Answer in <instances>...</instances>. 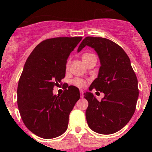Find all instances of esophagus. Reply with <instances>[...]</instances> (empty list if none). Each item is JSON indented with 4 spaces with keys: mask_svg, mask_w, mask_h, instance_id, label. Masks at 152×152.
Here are the masks:
<instances>
[{
    "mask_svg": "<svg viewBox=\"0 0 152 152\" xmlns=\"http://www.w3.org/2000/svg\"><path fill=\"white\" fill-rule=\"evenodd\" d=\"M80 96H81V98L84 97V92L82 91V90H81L80 91Z\"/></svg>",
    "mask_w": 152,
    "mask_h": 152,
    "instance_id": "obj_1",
    "label": "esophagus"
}]
</instances>
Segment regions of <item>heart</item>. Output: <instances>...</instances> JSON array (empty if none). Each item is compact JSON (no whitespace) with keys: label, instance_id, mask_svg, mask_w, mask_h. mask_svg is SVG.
Listing matches in <instances>:
<instances>
[{"label":"heart","instance_id":"heart-1","mask_svg":"<svg viewBox=\"0 0 152 152\" xmlns=\"http://www.w3.org/2000/svg\"><path fill=\"white\" fill-rule=\"evenodd\" d=\"M91 55H93V54H91V53H85V54L82 56V60L83 61L85 60L86 59H87V58H88L89 56H91ZM69 64H70V61L68 60L67 62V64H66L67 68H68ZM73 84L75 86H76V87H80V88H83V87H85V86L87 85V82L82 79H75L73 81Z\"/></svg>","mask_w":152,"mask_h":152}]
</instances>
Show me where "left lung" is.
<instances>
[{"instance_id":"1","label":"left lung","mask_w":152,"mask_h":152,"mask_svg":"<svg viewBox=\"0 0 152 152\" xmlns=\"http://www.w3.org/2000/svg\"><path fill=\"white\" fill-rule=\"evenodd\" d=\"M86 45L98 53L101 62L98 77L89 87L104 93L99 102L86 92L88 102L86 119L89 127L99 134H110L121 129L132 117L139 96L137 79L126 52L118 44L102 37H87L78 48Z\"/></svg>"}]
</instances>
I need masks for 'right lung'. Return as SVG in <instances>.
<instances>
[{
    "instance_id": "add662e5",
    "label": "right lung",
    "mask_w": 152,
    "mask_h": 152,
    "mask_svg": "<svg viewBox=\"0 0 152 152\" xmlns=\"http://www.w3.org/2000/svg\"><path fill=\"white\" fill-rule=\"evenodd\" d=\"M82 37H56L38 44L24 65L18 86L21 118L31 132L54 138L67 129L69 115L80 98L79 88L69 86L62 95H53L55 86L65 78L67 59Z\"/></svg>"
}]
</instances>
